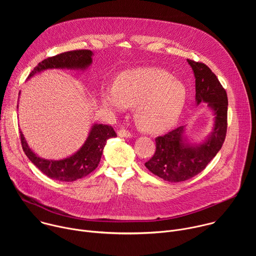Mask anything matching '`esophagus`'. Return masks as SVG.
<instances>
[{
    "label": "esophagus",
    "instance_id": "34e87169",
    "mask_svg": "<svg viewBox=\"0 0 256 256\" xmlns=\"http://www.w3.org/2000/svg\"><path fill=\"white\" fill-rule=\"evenodd\" d=\"M118 134L120 136H122V138H132V132H128V130H126V128H120V130L118 132Z\"/></svg>",
    "mask_w": 256,
    "mask_h": 256
}]
</instances>
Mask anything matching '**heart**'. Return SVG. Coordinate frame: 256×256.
Instances as JSON below:
<instances>
[{
  "label": "heart",
  "instance_id": "obj_1",
  "mask_svg": "<svg viewBox=\"0 0 256 256\" xmlns=\"http://www.w3.org/2000/svg\"><path fill=\"white\" fill-rule=\"evenodd\" d=\"M186 98L182 83L158 68H140L124 72L116 87H107L101 94L103 105L114 112H124L128 106L136 105V122L149 132L169 128L178 118Z\"/></svg>",
  "mask_w": 256,
  "mask_h": 256
}]
</instances>
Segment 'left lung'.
Listing matches in <instances>:
<instances>
[{
  "label": "left lung",
  "mask_w": 256,
  "mask_h": 256,
  "mask_svg": "<svg viewBox=\"0 0 256 256\" xmlns=\"http://www.w3.org/2000/svg\"><path fill=\"white\" fill-rule=\"evenodd\" d=\"M188 62L194 72L196 102H208V106L212 109L214 128L202 144L186 142L184 126H178L155 138L156 151L144 166L153 174L169 182L186 181L202 172L221 150L227 134L226 90L206 64L192 60Z\"/></svg>",
  "instance_id": "obj_1"
}]
</instances>
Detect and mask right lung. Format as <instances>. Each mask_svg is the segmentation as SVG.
I'll return each instance as SVG.
<instances>
[{
    "label": "right lung",
    "instance_id": "add662e5",
    "mask_svg": "<svg viewBox=\"0 0 256 256\" xmlns=\"http://www.w3.org/2000/svg\"><path fill=\"white\" fill-rule=\"evenodd\" d=\"M92 62V52L77 50L50 56L38 64L29 74L28 78L46 68H86ZM116 136L114 128L106 124H94L82 148L72 156L62 160H46L35 155L20 132L22 149L29 160L50 178L58 181H75L94 171L101 159L106 140Z\"/></svg>",
    "mask_w": 256,
    "mask_h": 256
}]
</instances>
